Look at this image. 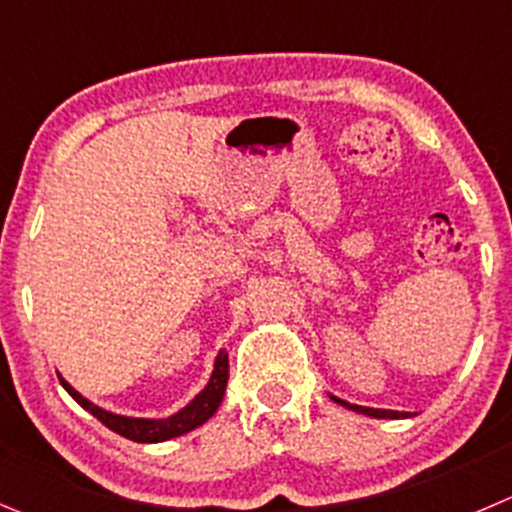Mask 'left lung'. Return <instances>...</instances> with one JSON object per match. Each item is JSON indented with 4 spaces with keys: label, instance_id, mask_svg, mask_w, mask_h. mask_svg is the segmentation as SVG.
Segmentation results:
<instances>
[{
    "label": "left lung",
    "instance_id": "left-lung-1",
    "mask_svg": "<svg viewBox=\"0 0 512 512\" xmlns=\"http://www.w3.org/2000/svg\"><path fill=\"white\" fill-rule=\"evenodd\" d=\"M330 400H335L337 405H342V408L352 410V413H360V415H367V418H380V420H403V418H413V415L418 413H403V410H382V408H362V405H355V403H347V400L342 398H335V395H330Z\"/></svg>",
    "mask_w": 512,
    "mask_h": 512
}]
</instances>
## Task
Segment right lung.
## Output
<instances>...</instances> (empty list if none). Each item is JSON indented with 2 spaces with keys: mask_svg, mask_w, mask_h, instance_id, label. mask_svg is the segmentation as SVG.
I'll return each mask as SVG.
<instances>
[{
  "mask_svg": "<svg viewBox=\"0 0 512 512\" xmlns=\"http://www.w3.org/2000/svg\"><path fill=\"white\" fill-rule=\"evenodd\" d=\"M227 377H230V355H227V350H220L215 357L212 375L210 380H207L205 388H202L185 408L167 415V418H130V415L109 413V410L99 408L92 400L84 398L82 393H77L62 375H59V382H62V388L67 390L87 413H92L94 418L102 425H107L112 433L122 435V438L127 440H135V443H165V440L180 438V435L200 428V425H205L207 420L217 413L222 398H225Z\"/></svg>",
  "mask_w": 512,
  "mask_h": 512,
  "instance_id": "obj_1",
  "label": "right lung"
}]
</instances>
